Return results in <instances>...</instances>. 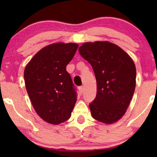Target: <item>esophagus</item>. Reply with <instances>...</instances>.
<instances>
[{"label": "esophagus", "instance_id": "1", "mask_svg": "<svg viewBox=\"0 0 157 157\" xmlns=\"http://www.w3.org/2000/svg\"><path fill=\"white\" fill-rule=\"evenodd\" d=\"M78 90H79V92H80L81 94H82V93L83 92V90H84V87L83 86H80L78 88Z\"/></svg>", "mask_w": 157, "mask_h": 157}]
</instances>
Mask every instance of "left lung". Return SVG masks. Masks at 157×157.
Segmentation results:
<instances>
[{"instance_id": "8db88e82", "label": "left lung", "mask_w": 157, "mask_h": 157, "mask_svg": "<svg viewBox=\"0 0 157 157\" xmlns=\"http://www.w3.org/2000/svg\"><path fill=\"white\" fill-rule=\"evenodd\" d=\"M95 74L97 91L89 105L92 117L112 124L125 114L136 87V66L123 49L106 41L86 42L78 48Z\"/></svg>"}]
</instances>
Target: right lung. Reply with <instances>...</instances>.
<instances>
[{
    "label": "right lung",
    "instance_id": "obj_1",
    "mask_svg": "<svg viewBox=\"0 0 157 157\" xmlns=\"http://www.w3.org/2000/svg\"><path fill=\"white\" fill-rule=\"evenodd\" d=\"M78 47L75 43L48 45L25 66L23 76L30 100L37 114L48 124L58 125L71 115L77 98L66 68Z\"/></svg>",
    "mask_w": 157,
    "mask_h": 157
}]
</instances>
